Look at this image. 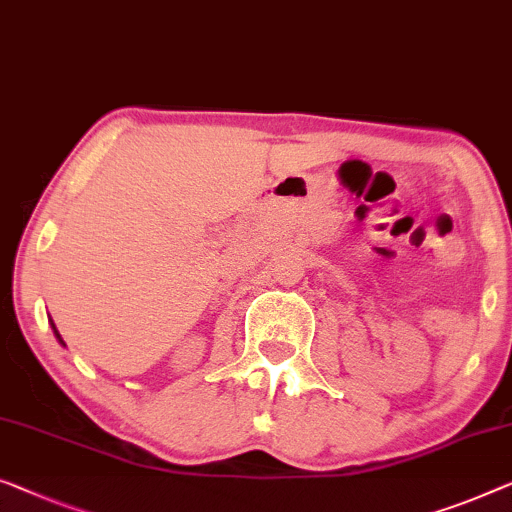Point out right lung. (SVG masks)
<instances>
[{"mask_svg": "<svg viewBox=\"0 0 512 512\" xmlns=\"http://www.w3.org/2000/svg\"><path fill=\"white\" fill-rule=\"evenodd\" d=\"M50 325H53V332H55V337L59 339V344H62V346H64V339H62V335H59V332H57V328H55V323H53V321H50Z\"/></svg>", "mask_w": 512, "mask_h": 512, "instance_id": "add662e5", "label": "right lung"}]
</instances>
